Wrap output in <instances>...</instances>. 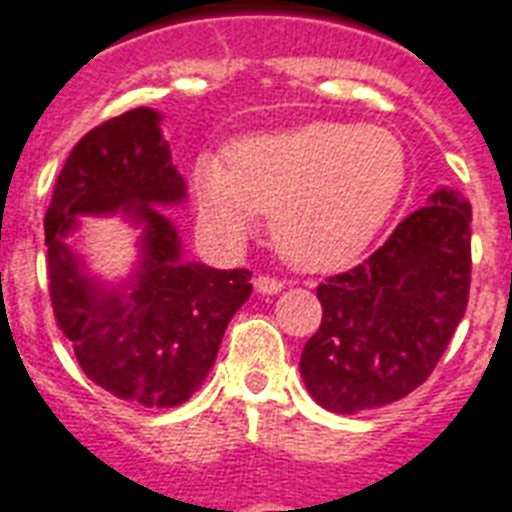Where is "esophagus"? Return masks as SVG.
Here are the masks:
<instances>
[{"label":"esophagus","instance_id":"34e87169","mask_svg":"<svg viewBox=\"0 0 512 512\" xmlns=\"http://www.w3.org/2000/svg\"><path fill=\"white\" fill-rule=\"evenodd\" d=\"M255 289L257 292H263V295H276V292L284 289V281L276 279V276H268V273H257Z\"/></svg>","mask_w":512,"mask_h":512}]
</instances>
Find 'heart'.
<instances>
[{
	"label": "heart",
	"instance_id": "1",
	"mask_svg": "<svg viewBox=\"0 0 512 512\" xmlns=\"http://www.w3.org/2000/svg\"><path fill=\"white\" fill-rule=\"evenodd\" d=\"M409 175L396 132L350 122H311L233 143L228 164L204 159L196 204L220 244L247 236L273 215V244L305 271L345 265L374 239Z\"/></svg>",
	"mask_w": 512,
	"mask_h": 512
}]
</instances>
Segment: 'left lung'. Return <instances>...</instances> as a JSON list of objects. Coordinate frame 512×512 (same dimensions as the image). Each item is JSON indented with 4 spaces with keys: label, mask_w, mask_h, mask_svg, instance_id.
<instances>
[{
    "label": "left lung",
    "mask_w": 512,
    "mask_h": 512,
    "mask_svg": "<svg viewBox=\"0 0 512 512\" xmlns=\"http://www.w3.org/2000/svg\"><path fill=\"white\" fill-rule=\"evenodd\" d=\"M470 204L438 191L380 249L316 287L321 324L300 374L324 409L393 404L436 369L470 295Z\"/></svg>",
    "instance_id": "8db88e82"
}]
</instances>
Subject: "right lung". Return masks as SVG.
<instances>
[{
	"instance_id": "right-lung-1",
	"label": "right lung",
	"mask_w": 512,
	"mask_h": 512,
	"mask_svg": "<svg viewBox=\"0 0 512 512\" xmlns=\"http://www.w3.org/2000/svg\"><path fill=\"white\" fill-rule=\"evenodd\" d=\"M185 180L172 164L159 114L135 108L98 124L63 164L44 212L47 279L58 327L100 388L140 406L191 398L217 358L225 327L247 303L252 273L217 271L180 257V241L154 204H175ZM124 208L147 225L144 265L130 296L103 293L65 244L76 214Z\"/></svg>"
}]
</instances>
